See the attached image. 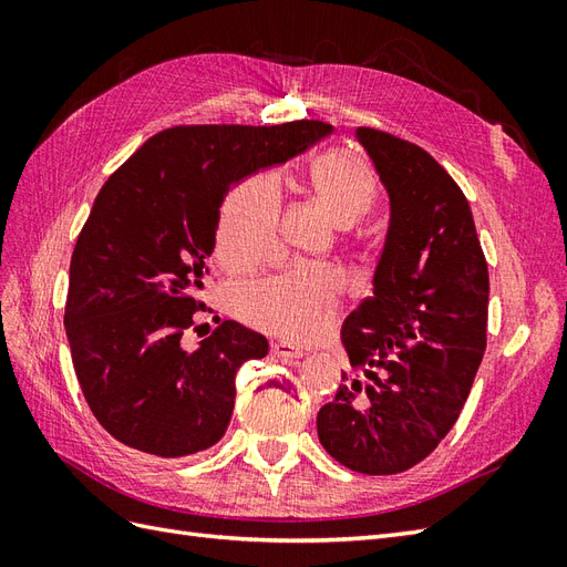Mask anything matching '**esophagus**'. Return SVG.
I'll use <instances>...</instances> for the list:
<instances>
[{"label": "esophagus", "instance_id": "1", "mask_svg": "<svg viewBox=\"0 0 567 567\" xmlns=\"http://www.w3.org/2000/svg\"><path fill=\"white\" fill-rule=\"evenodd\" d=\"M271 354L279 359H298V357H305V350L281 340V342H271Z\"/></svg>", "mask_w": 567, "mask_h": 567}]
</instances>
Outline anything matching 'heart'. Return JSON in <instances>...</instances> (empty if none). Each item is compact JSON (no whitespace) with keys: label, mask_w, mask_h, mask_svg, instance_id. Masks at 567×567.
Returning a JSON list of instances; mask_svg holds the SVG:
<instances>
[{"label":"heart","mask_w":567,"mask_h":567,"mask_svg":"<svg viewBox=\"0 0 567 567\" xmlns=\"http://www.w3.org/2000/svg\"><path fill=\"white\" fill-rule=\"evenodd\" d=\"M319 203L340 227L362 217L375 198L371 169L348 151H326L310 167ZM281 186L262 173L236 184L219 208L215 260L241 274L274 260L279 252ZM346 279L333 267L300 262L274 277L238 284L229 290L231 312L257 331L310 342L331 331Z\"/></svg>","instance_id":"1"}]
</instances>
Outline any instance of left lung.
Here are the masks:
<instances>
[{"mask_svg": "<svg viewBox=\"0 0 567 567\" xmlns=\"http://www.w3.org/2000/svg\"><path fill=\"white\" fill-rule=\"evenodd\" d=\"M390 196L373 296L342 323L354 379L317 414L323 450L367 475L416 466L447 435L487 348L489 274L471 205L431 153L357 127Z\"/></svg>", "mask_w": 567, "mask_h": 567, "instance_id": "1", "label": "left lung"}]
</instances>
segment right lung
Returning <instances> with one entry per match:
<instances>
[{
	"instance_id": "add662e5",
	"label": "right lung",
	"mask_w": 567,
	"mask_h": 567,
	"mask_svg": "<svg viewBox=\"0 0 567 567\" xmlns=\"http://www.w3.org/2000/svg\"><path fill=\"white\" fill-rule=\"evenodd\" d=\"M333 127L319 120L177 125L153 134L101 186L71 257L65 333L92 414L127 447L179 458L225 435L236 371L267 338L221 321L196 350L184 333L229 186L286 163Z\"/></svg>"
}]
</instances>
